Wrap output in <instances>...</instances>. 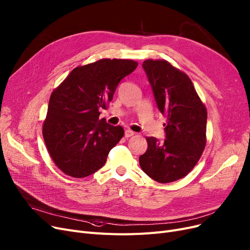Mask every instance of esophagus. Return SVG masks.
<instances>
[{"mask_svg":"<svg viewBox=\"0 0 250 250\" xmlns=\"http://www.w3.org/2000/svg\"><path fill=\"white\" fill-rule=\"evenodd\" d=\"M134 135H135V133L132 131V129H125V138L133 137Z\"/></svg>","mask_w":250,"mask_h":250,"instance_id":"esophagus-1","label":"esophagus"}]
</instances>
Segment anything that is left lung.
Returning <instances> with one entry per match:
<instances>
[{
    "mask_svg": "<svg viewBox=\"0 0 250 250\" xmlns=\"http://www.w3.org/2000/svg\"><path fill=\"white\" fill-rule=\"evenodd\" d=\"M158 109L167 117L165 142L146 137L140 167L158 183L178 181L196 166L206 145L208 110L188 75L164 59L143 63Z\"/></svg>",
    "mask_w": 250,
    "mask_h": 250,
    "instance_id": "8db88e82",
    "label": "left lung"
}]
</instances>
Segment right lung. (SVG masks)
Returning a JSON list of instances; mask_svg holds the SVG:
<instances>
[{
	"label": "right lung",
	"mask_w": 250,
	"mask_h": 250,
	"mask_svg": "<svg viewBox=\"0 0 250 250\" xmlns=\"http://www.w3.org/2000/svg\"><path fill=\"white\" fill-rule=\"evenodd\" d=\"M138 62L100 59L78 66L51 94L42 137L55 166L65 175L84 178L100 169L124 137L123 126L99 119L125 77Z\"/></svg>",
	"instance_id": "right-lung-1"
}]
</instances>
